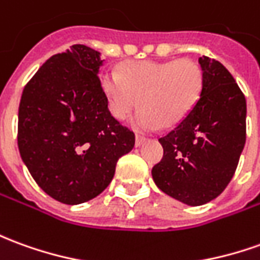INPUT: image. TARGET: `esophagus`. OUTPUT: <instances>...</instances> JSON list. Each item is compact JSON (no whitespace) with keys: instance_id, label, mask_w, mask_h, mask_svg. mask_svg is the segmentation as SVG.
Listing matches in <instances>:
<instances>
[{"instance_id":"obj_1","label":"esophagus","mask_w":260,"mask_h":260,"mask_svg":"<svg viewBox=\"0 0 260 260\" xmlns=\"http://www.w3.org/2000/svg\"><path fill=\"white\" fill-rule=\"evenodd\" d=\"M145 139H146L145 136H142V135H136V141H135V145H136V146H141V145H142V143L145 142Z\"/></svg>"}]
</instances>
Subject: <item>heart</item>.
I'll list each match as a JSON object with an SVG mask.
<instances>
[{
    "mask_svg": "<svg viewBox=\"0 0 260 260\" xmlns=\"http://www.w3.org/2000/svg\"><path fill=\"white\" fill-rule=\"evenodd\" d=\"M112 117L124 121L138 107L134 125L141 131L173 126L194 108L203 90V72L196 61H128L119 76L108 72L101 79Z\"/></svg>",
    "mask_w": 260,
    "mask_h": 260,
    "instance_id": "heart-1",
    "label": "heart"
}]
</instances>
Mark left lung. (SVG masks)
<instances>
[{"instance_id": "left-lung-1", "label": "left lung", "mask_w": 260, "mask_h": 260, "mask_svg": "<svg viewBox=\"0 0 260 260\" xmlns=\"http://www.w3.org/2000/svg\"><path fill=\"white\" fill-rule=\"evenodd\" d=\"M203 90L194 108L159 142L161 160L152 177L163 193L203 206L225 190L246 141V101L218 60L203 56Z\"/></svg>"}]
</instances>
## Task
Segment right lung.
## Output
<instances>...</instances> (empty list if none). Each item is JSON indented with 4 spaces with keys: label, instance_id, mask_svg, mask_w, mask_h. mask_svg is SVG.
I'll use <instances>...</instances> for the list:
<instances>
[{
    "label": "right lung",
    "instance_id": "obj_1",
    "mask_svg": "<svg viewBox=\"0 0 260 260\" xmlns=\"http://www.w3.org/2000/svg\"><path fill=\"white\" fill-rule=\"evenodd\" d=\"M100 53L86 45L53 54L23 88L18 148L38 186L63 204H81L111 183L135 134L108 110Z\"/></svg>",
    "mask_w": 260,
    "mask_h": 260
}]
</instances>
